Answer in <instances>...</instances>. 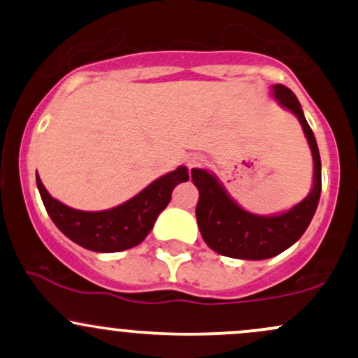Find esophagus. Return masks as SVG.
<instances>
[{"instance_id":"1","label":"esophagus","mask_w":358,"mask_h":358,"mask_svg":"<svg viewBox=\"0 0 358 358\" xmlns=\"http://www.w3.org/2000/svg\"><path fill=\"white\" fill-rule=\"evenodd\" d=\"M205 159L202 158V156L199 155H193L188 158V168H196V166H202L203 165Z\"/></svg>"}]
</instances>
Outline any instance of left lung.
Wrapping results in <instances>:
<instances>
[{"instance_id": "1", "label": "left lung", "mask_w": 358, "mask_h": 358, "mask_svg": "<svg viewBox=\"0 0 358 358\" xmlns=\"http://www.w3.org/2000/svg\"><path fill=\"white\" fill-rule=\"evenodd\" d=\"M273 89L281 106L296 114L310 143L315 162L313 190L301 203L282 215L259 217L242 210L220 187L215 176L205 170H192V182L199 190L195 213L200 234L208 248L220 256L249 261L278 256L305 234L318 207L322 193V159L315 134L303 116L296 96L282 84H276Z\"/></svg>"}]
</instances>
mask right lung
<instances>
[{
    "label": "right lung",
    "mask_w": 358,
    "mask_h": 358,
    "mask_svg": "<svg viewBox=\"0 0 358 358\" xmlns=\"http://www.w3.org/2000/svg\"><path fill=\"white\" fill-rule=\"evenodd\" d=\"M187 180V168L180 166L155 180L134 199L104 212H82L57 202L45 190L38 173L36 187L53 224L69 239L94 252H119L145 241L153 229L156 217L170 202L173 188Z\"/></svg>",
    "instance_id": "obj_1"
}]
</instances>
